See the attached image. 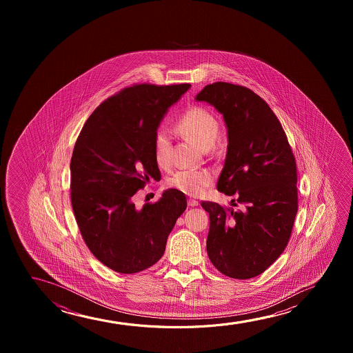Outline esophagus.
I'll return each mask as SVG.
<instances>
[{"label": "esophagus", "mask_w": 353, "mask_h": 353, "mask_svg": "<svg viewBox=\"0 0 353 353\" xmlns=\"http://www.w3.org/2000/svg\"><path fill=\"white\" fill-rule=\"evenodd\" d=\"M188 205L189 206H192V208H194V206H198L199 201H196L195 199H188Z\"/></svg>", "instance_id": "esophagus-1"}]
</instances>
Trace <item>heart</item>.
<instances>
[{
  "label": "heart",
  "instance_id": "1",
  "mask_svg": "<svg viewBox=\"0 0 353 353\" xmlns=\"http://www.w3.org/2000/svg\"><path fill=\"white\" fill-rule=\"evenodd\" d=\"M176 129L203 150L212 148L217 140L219 125L211 112L206 111L201 107H193L181 117ZM168 145L169 134L166 131L160 130L155 136L154 141L155 161L160 166L168 164ZM212 172L208 170H179L170 177L168 183L171 188L187 195L196 196L203 193L208 185L212 183Z\"/></svg>",
  "mask_w": 353,
  "mask_h": 353
}]
</instances>
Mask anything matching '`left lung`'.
I'll return each instance as SVG.
<instances>
[{
    "mask_svg": "<svg viewBox=\"0 0 353 353\" xmlns=\"http://www.w3.org/2000/svg\"><path fill=\"white\" fill-rule=\"evenodd\" d=\"M223 116L225 161L217 189L241 210L203 201L210 216L208 254L225 276L246 280L283 252L298 212L296 165L280 121L261 97L230 83L208 84L195 97ZM232 206H236L232 200Z\"/></svg>",
    "mask_w": 353,
    "mask_h": 353,
    "instance_id": "obj_1",
    "label": "left lung"
}]
</instances>
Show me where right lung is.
<instances>
[{
	"label": "right lung",
	"instance_id": "right-lung-1",
	"mask_svg": "<svg viewBox=\"0 0 353 353\" xmlns=\"http://www.w3.org/2000/svg\"><path fill=\"white\" fill-rule=\"evenodd\" d=\"M189 88H125L92 112L78 136L70 165L73 213L88 248L117 272L135 274L159 261L187 208L185 195L176 189L141 210L132 196L150 179H161L157 130Z\"/></svg>",
	"mask_w": 353,
	"mask_h": 353
}]
</instances>
